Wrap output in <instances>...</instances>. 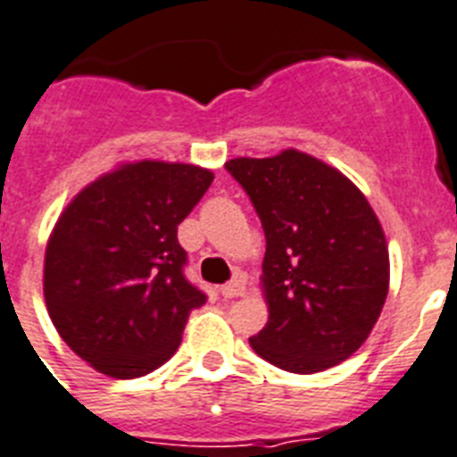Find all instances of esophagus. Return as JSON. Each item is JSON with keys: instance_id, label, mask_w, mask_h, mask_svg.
Here are the masks:
<instances>
[{"instance_id": "obj_1", "label": "esophagus", "mask_w": 457, "mask_h": 457, "mask_svg": "<svg viewBox=\"0 0 457 457\" xmlns=\"http://www.w3.org/2000/svg\"><path fill=\"white\" fill-rule=\"evenodd\" d=\"M246 291V284H244V277H235V279L220 287V295L222 298H237V295H244Z\"/></svg>"}]
</instances>
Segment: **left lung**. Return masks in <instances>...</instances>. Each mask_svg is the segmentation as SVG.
Segmentation results:
<instances>
[{
  "mask_svg": "<svg viewBox=\"0 0 457 457\" xmlns=\"http://www.w3.org/2000/svg\"><path fill=\"white\" fill-rule=\"evenodd\" d=\"M265 229L258 357L310 376L366 343L389 291L383 225L350 178L300 150L229 159Z\"/></svg>",
  "mask_w": 457,
  "mask_h": 457,
  "instance_id": "obj_1",
  "label": "left lung"
}]
</instances>
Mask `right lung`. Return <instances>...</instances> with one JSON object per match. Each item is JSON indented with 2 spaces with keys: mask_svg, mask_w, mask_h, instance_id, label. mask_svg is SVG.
Here are the masks:
<instances>
[{
  "mask_svg": "<svg viewBox=\"0 0 457 457\" xmlns=\"http://www.w3.org/2000/svg\"><path fill=\"white\" fill-rule=\"evenodd\" d=\"M213 183L209 169L126 162L65 206L44 255L48 317L98 373L140 378L173 357L206 295L185 279L178 225Z\"/></svg>",
  "mask_w": 457,
  "mask_h": 457,
  "instance_id": "1",
  "label": "right lung"
}]
</instances>
